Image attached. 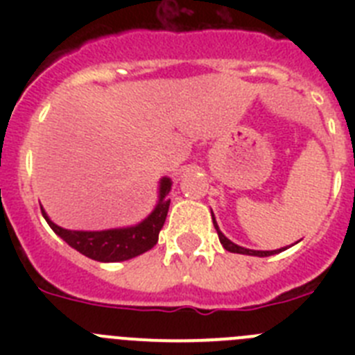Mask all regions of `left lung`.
I'll return each instance as SVG.
<instances>
[{"label": "left lung", "instance_id": "8db88e82", "mask_svg": "<svg viewBox=\"0 0 355 355\" xmlns=\"http://www.w3.org/2000/svg\"><path fill=\"white\" fill-rule=\"evenodd\" d=\"M211 216H213V213H211ZM213 225H215L216 234H218V240H220L222 247H224L225 250H229V252L247 254V256H259V258H265V256H272V254H277V252H281V250H284V249H277V250H250V249H245V247L236 245V243H233V241L229 240V238L224 236V233H222L220 229H218V225H216L215 216H213Z\"/></svg>", "mask_w": 355, "mask_h": 355}]
</instances>
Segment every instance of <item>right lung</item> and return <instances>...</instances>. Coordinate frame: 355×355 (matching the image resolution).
Listing matches in <instances>:
<instances>
[{"instance_id": "1", "label": "right lung", "mask_w": 355, "mask_h": 355, "mask_svg": "<svg viewBox=\"0 0 355 355\" xmlns=\"http://www.w3.org/2000/svg\"><path fill=\"white\" fill-rule=\"evenodd\" d=\"M171 187L172 181L168 178H163L159 181V199L156 208L140 224L131 225V227L106 229V231H69L51 222L44 208L40 209L49 227L65 243H69L72 249H76L83 256L103 263L126 261V259L147 252L158 243V234L165 224L168 206H171V199H168Z\"/></svg>"}]
</instances>
